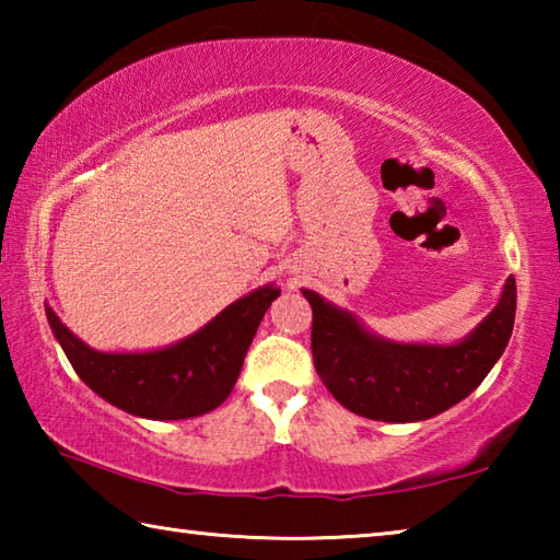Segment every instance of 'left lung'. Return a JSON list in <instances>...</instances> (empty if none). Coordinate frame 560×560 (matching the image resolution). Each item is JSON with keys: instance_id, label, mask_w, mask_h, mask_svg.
I'll return each instance as SVG.
<instances>
[{"instance_id": "obj_1", "label": "left lung", "mask_w": 560, "mask_h": 560, "mask_svg": "<svg viewBox=\"0 0 560 560\" xmlns=\"http://www.w3.org/2000/svg\"><path fill=\"white\" fill-rule=\"evenodd\" d=\"M314 311L311 350L330 395L368 420L420 422L450 410L489 375L514 330L516 281L457 343H402L373 334L348 308L301 289Z\"/></svg>"}]
</instances>
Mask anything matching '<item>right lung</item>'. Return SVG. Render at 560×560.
<instances>
[{
    "instance_id": "right-lung-1",
    "label": "right lung",
    "mask_w": 560,
    "mask_h": 560,
    "mask_svg": "<svg viewBox=\"0 0 560 560\" xmlns=\"http://www.w3.org/2000/svg\"><path fill=\"white\" fill-rule=\"evenodd\" d=\"M279 293L273 283H264L230 303L192 336L130 353H106L83 343L51 306H46V318L73 371L103 400L145 420H189L212 412L230 397L246 350Z\"/></svg>"
}]
</instances>
